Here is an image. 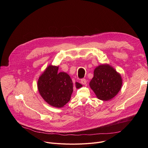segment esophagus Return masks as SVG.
<instances>
[{"mask_svg":"<svg viewBox=\"0 0 148 148\" xmlns=\"http://www.w3.org/2000/svg\"><path fill=\"white\" fill-rule=\"evenodd\" d=\"M81 83L82 84H86V83H87V80L86 79H84V78H83V79H81Z\"/></svg>","mask_w":148,"mask_h":148,"instance_id":"obj_1","label":"esophagus"}]
</instances>
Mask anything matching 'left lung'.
I'll return each mask as SVG.
<instances>
[{
    "instance_id": "left-lung-1",
    "label": "left lung",
    "mask_w": 148,
    "mask_h": 148,
    "mask_svg": "<svg viewBox=\"0 0 148 148\" xmlns=\"http://www.w3.org/2000/svg\"><path fill=\"white\" fill-rule=\"evenodd\" d=\"M122 85V79L112 66L101 64L94 71V77L90 86L97 97L102 101H108L115 97Z\"/></svg>"
}]
</instances>
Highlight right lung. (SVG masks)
<instances>
[{
	"label": "right lung",
	"mask_w": 148,
	"mask_h": 148,
	"mask_svg": "<svg viewBox=\"0 0 148 148\" xmlns=\"http://www.w3.org/2000/svg\"><path fill=\"white\" fill-rule=\"evenodd\" d=\"M58 66L49 65L37 81L40 95L51 106L61 108L70 100L74 88L82 86L78 82L73 83L68 74L58 73Z\"/></svg>",
	"instance_id": "right-lung-1"
}]
</instances>
